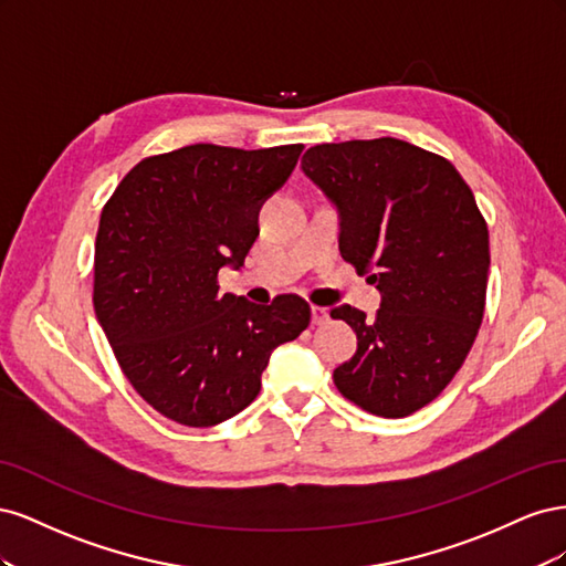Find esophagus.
I'll return each instance as SVG.
<instances>
[{"label":"esophagus","mask_w":566,"mask_h":566,"mask_svg":"<svg viewBox=\"0 0 566 566\" xmlns=\"http://www.w3.org/2000/svg\"><path fill=\"white\" fill-rule=\"evenodd\" d=\"M325 321H328V306L314 304V306H312V323H314V325H323Z\"/></svg>","instance_id":"1"}]
</instances>
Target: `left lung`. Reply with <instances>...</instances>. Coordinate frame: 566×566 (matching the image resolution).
<instances>
[{
  "mask_svg": "<svg viewBox=\"0 0 566 566\" xmlns=\"http://www.w3.org/2000/svg\"><path fill=\"white\" fill-rule=\"evenodd\" d=\"M304 175L339 210V252L382 293L375 318L342 304L358 347L335 368L345 399L380 418L434 401L465 364L484 318L489 227L447 160L401 139L318 144Z\"/></svg>",
  "mask_w": 566,
  "mask_h": 566,
  "instance_id": "obj_1",
  "label": "left lung"
}]
</instances>
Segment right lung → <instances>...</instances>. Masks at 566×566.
<instances>
[{
  "instance_id": "right-lung-1",
  "label": "right lung",
  "mask_w": 566,
  "mask_h": 566,
  "mask_svg": "<svg viewBox=\"0 0 566 566\" xmlns=\"http://www.w3.org/2000/svg\"><path fill=\"white\" fill-rule=\"evenodd\" d=\"M302 148L193 144L148 156L104 205L94 312L125 378L160 416L212 427L241 413L271 352L310 325L300 295L256 306L219 293V269L243 264L262 202Z\"/></svg>"
}]
</instances>
